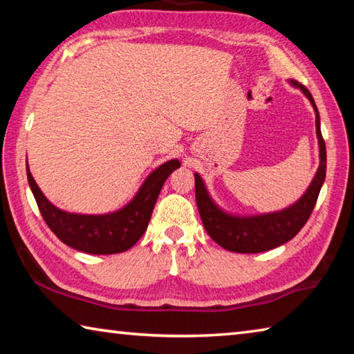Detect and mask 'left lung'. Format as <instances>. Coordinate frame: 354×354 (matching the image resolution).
Segmentation results:
<instances>
[{"mask_svg": "<svg viewBox=\"0 0 354 354\" xmlns=\"http://www.w3.org/2000/svg\"><path fill=\"white\" fill-rule=\"evenodd\" d=\"M292 86L298 87L309 98L315 111V131L320 147V165L313 183L304 192V195L295 205L272 214L251 215V217H237L230 215L215 205L209 196L206 185L201 176L195 173V198L207 234L225 250L234 253H261L277 248L295 237L299 230L306 225L308 218L314 211L319 198L320 189L326 176V147L320 131V115L317 111L313 95L303 84L290 81Z\"/></svg>", "mask_w": 354, "mask_h": 354, "instance_id": "8db88e82", "label": "left lung"}]
</instances>
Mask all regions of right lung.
I'll use <instances>...</instances> for the list:
<instances>
[{
    "label": "right lung",
    "mask_w": 354,
    "mask_h": 354,
    "mask_svg": "<svg viewBox=\"0 0 354 354\" xmlns=\"http://www.w3.org/2000/svg\"><path fill=\"white\" fill-rule=\"evenodd\" d=\"M179 160L171 159L149 175L137 195L117 212L104 215L71 214L57 209L46 200L26 167V175L39 211L48 227L68 247L91 254L123 253L147 231L153 209L165 179L179 169Z\"/></svg>",
    "instance_id": "obj_1"
}]
</instances>
